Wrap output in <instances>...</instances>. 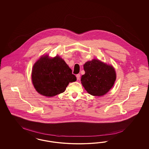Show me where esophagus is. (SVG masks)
<instances>
[{"label":"esophagus","mask_w":149,"mask_h":149,"mask_svg":"<svg viewBox=\"0 0 149 149\" xmlns=\"http://www.w3.org/2000/svg\"><path fill=\"white\" fill-rule=\"evenodd\" d=\"M77 80H79L80 79V74H77Z\"/></svg>","instance_id":"obj_1"}]
</instances>
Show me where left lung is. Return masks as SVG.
Masks as SVG:
<instances>
[{
  "label": "left lung",
  "instance_id": "8db88e82",
  "mask_svg": "<svg viewBox=\"0 0 149 149\" xmlns=\"http://www.w3.org/2000/svg\"><path fill=\"white\" fill-rule=\"evenodd\" d=\"M84 69L85 74L81 77V84L89 94L102 96L112 88L116 78L112 65L93 59L86 62Z\"/></svg>",
  "mask_w": 149,
  "mask_h": 149
}]
</instances>
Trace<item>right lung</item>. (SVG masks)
Returning a JSON list of instances; mask_svg holds the SVG:
<instances>
[{"label": "right lung", "mask_w": 149, "mask_h": 149, "mask_svg": "<svg viewBox=\"0 0 149 149\" xmlns=\"http://www.w3.org/2000/svg\"><path fill=\"white\" fill-rule=\"evenodd\" d=\"M32 80L39 93L51 97L64 92L69 82L76 81L77 77L59 56L50 58L45 55L34 64Z\"/></svg>", "instance_id": "add662e5"}]
</instances>
